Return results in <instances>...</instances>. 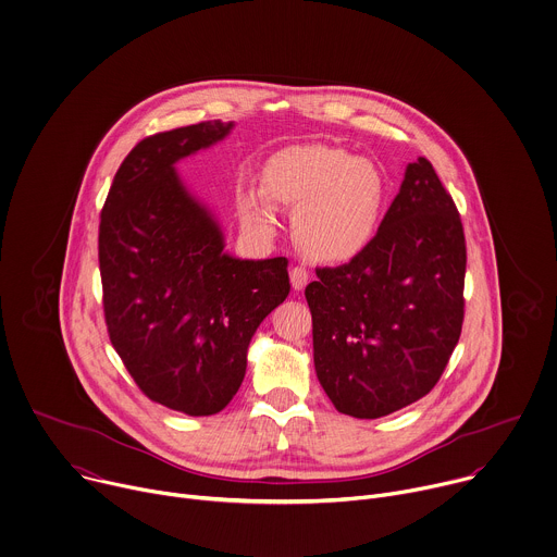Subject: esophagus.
<instances>
[{
	"label": "esophagus",
	"instance_id": "1",
	"mask_svg": "<svg viewBox=\"0 0 557 557\" xmlns=\"http://www.w3.org/2000/svg\"><path fill=\"white\" fill-rule=\"evenodd\" d=\"M289 278H292V287H294L296 292H300V289H305V285L309 283V270H307L305 265H296V268H292Z\"/></svg>",
	"mask_w": 557,
	"mask_h": 557
}]
</instances>
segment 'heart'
Here are the masks:
<instances>
[{
    "label": "heart",
    "mask_w": 557,
    "mask_h": 557,
    "mask_svg": "<svg viewBox=\"0 0 557 557\" xmlns=\"http://www.w3.org/2000/svg\"><path fill=\"white\" fill-rule=\"evenodd\" d=\"M272 200L296 209L294 235L307 255L348 261L379 228L385 178L372 161L355 159L342 148L294 146L270 159L263 185H246L239 191L242 218L259 231H270Z\"/></svg>",
    "instance_id": "b5f03b06"
}]
</instances>
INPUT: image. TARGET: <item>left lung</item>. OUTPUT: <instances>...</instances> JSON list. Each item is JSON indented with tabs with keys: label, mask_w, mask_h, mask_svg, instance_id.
I'll return each mask as SVG.
<instances>
[{
	"label": "left lung",
	"mask_w": 557,
	"mask_h": 557,
	"mask_svg": "<svg viewBox=\"0 0 557 557\" xmlns=\"http://www.w3.org/2000/svg\"><path fill=\"white\" fill-rule=\"evenodd\" d=\"M305 289L313 363L337 411L381 418L433 389L461 333L466 239L433 165L409 163L372 242Z\"/></svg>",
	"instance_id": "obj_1"
}]
</instances>
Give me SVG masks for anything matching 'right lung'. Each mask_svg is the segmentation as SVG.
Here are the masks:
<instances>
[{"label": "right lung", "mask_w": 557, "mask_h": 557, "mask_svg": "<svg viewBox=\"0 0 557 557\" xmlns=\"http://www.w3.org/2000/svg\"><path fill=\"white\" fill-rule=\"evenodd\" d=\"M233 122H200L139 141L120 165L100 220L109 337L139 389L187 416L222 411L246 374L250 339L289 294L287 259H235L176 174Z\"/></svg>", "instance_id": "right-lung-1"}]
</instances>
